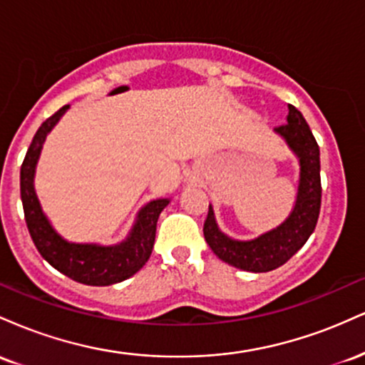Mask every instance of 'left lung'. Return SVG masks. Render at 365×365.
Here are the masks:
<instances>
[{
    "label": "left lung",
    "mask_w": 365,
    "mask_h": 365,
    "mask_svg": "<svg viewBox=\"0 0 365 365\" xmlns=\"http://www.w3.org/2000/svg\"><path fill=\"white\" fill-rule=\"evenodd\" d=\"M274 132L299 159V187L295 206L287 220L276 228L252 240H235L220 230L215 209L209 204L204 223L207 245L221 261L250 273H267L283 266L312 235L321 209V161L319 145L307 121L295 106L288 104L287 123Z\"/></svg>",
    "instance_id": "8db88e82"
}]
</instances>
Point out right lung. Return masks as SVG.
I'll list each match as a JSON object with an SVG mask.
<instances>
[{"label": "right lung", "mask_w": 365, "mask_h": 365, "mask_svg": "<svg viewBox=\"0 0 365 365\" xmlns=\"http://www.w3.org/2000/svg\"><path fill=\"white\" fill-rule=\"evenodd\" d=\"M68 104L58 110L41 125L32 139L20 168V197L24 204L25 223L39 254L54 269L75 282L91 287H108L130 278L149 261L153 252L156 225L170 199L150 200L137 212L128 237L116 245L75 244L65 240L44 215L34 188L36 166L48 133L68 110Z\"/></svg>", "instance_id": "obj_1"}]
</instances>
